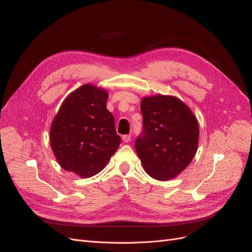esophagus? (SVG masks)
Segmentation results:
<instances>
[{"mask_svg": "<svg viewBox=\"0 0 252 252\" xmlns=\"http://www.w3.org/2000/svg\"><path fill=\"white\" fill-rule=\"evenodd\" d=\"M130 139H131L130 134H125V135L122 136V140H123L124 143H128L129 141H130Z\"/></svg>", "mask_w": 252, "mask_h": 252, "instance_id": "obj_1", "label": "esophagus"}]
</instances>
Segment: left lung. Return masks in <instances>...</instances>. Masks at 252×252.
<instances>
[{
  "instance_id": "8db88e82",
  "label": "left lung",
  "mask_w": 252,
  "mask_h": 252,
  "mask_svg": "<svg viewBox=\"0 0 252 252\" xmlns=\"http://www.w3.org/2000/svg\"><path fill=\"white\" fill-rule=\"evenodd\" d=\"M143 131L136 155L151 178L167 181L191 163L199 143V123L192 111L173 95L145 96L141 102Z\"/></svg>"
}]
</instances>
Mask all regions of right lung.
<instances>
[{
	"label": "right lung",
	"instance_id": "obj_1",
	"mask_svg": "<svg viewBox=\"0 0 252 252\" xmlns=\"http://www.w3.org/2000/svg\"><path fill=\"white\" fill-rule=\"evenodd\" d=\"M108 93L85 84L68 95L52 121L50 146L63 169L90 178L107 165L121 144Z\"/></svg>",
	"mask_w": 252,
	"mask_h": 252
}]
</instances>
